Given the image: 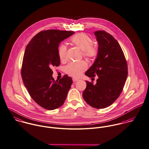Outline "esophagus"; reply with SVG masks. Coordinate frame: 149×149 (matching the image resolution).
<instances>
[{
    "mask_svg": "<svg viewBox=\"0 0 149 149\" xmlns=\"http://www.w3.org/2000/svg\"><path fill=\"white\" fill-rule=\"evenodd\" d=\"M72 81H73V82H75L78 81V79H76V78H72Z\"/></svg>",
    "mask_w": 149,
    "mask_h": 149,
    "instance_id": "1",
    "label": "esophagus"
}]
</instances>
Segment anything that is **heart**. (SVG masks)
Segmentation results:
<instances>
[{
    "instance_id": "b5f03b06",
    "label": "heart",
    "mask_w": 149,
    "mask_h": 149,
    "mask_svg": "<svg viewBox=\"0 0 149 149\" xmlns=\"http://www.w3.org/2000/svg\"><path fill=\"white\" fill-rule=\"evenodd\" d=\"M75 46L83 51V55L87 58H95L98 52L97 46L93 45V39L88 35L84 33L76 34L71 40ZM67 47L61 44L58 47V56L61 61H65L66 58ZM87 69V65L84 61L79 62H71L65 67V72L74 77H79Z\"/></svg>"
}]
</instances>
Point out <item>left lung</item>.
<instances>
[{
	"label": "left lung",
	"mask_w": 149,
	"mask_h": 149,
	"mask_svg": "<svg viewBox=\"0 0 149 149\" xmlns=\"http://www.w3.org/2000/svg\"><path fill=\"white\" fill-rule=\"evenodd\" d=\"M98 42V52L93 65L86 72L89 78L98 76L96 84L86 82L83 98L90 106L104 109L113 104L124 87L128 71L127 64L119 44L104 31L94 33Z\"/></svg>",
	"instance_id": "1"
}]
</instances>
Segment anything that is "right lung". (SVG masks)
Returning a JSON list of instances; mask_svg holds the SVG:
<instances>
[{
  "label": "right lung",
  "mask_w": 149,
  "mask_h": 149,
  "mask_svg": "<svg viewBox=\"0 0 149 149\" xmlns=\"http://www.w3.org/2000/svg\"><path fill=\"white\" fill-rule=\"evenodd\" d=\"M74 31L48 30L34 36L27 45L23 59L21 75L32 99L43 108L51 110L62 106L72 83L65 75L59 81L52 78V67L59 66V43Z\"/></svg>",
  "instance_id": "right-lung-1"
}]
</instances>
